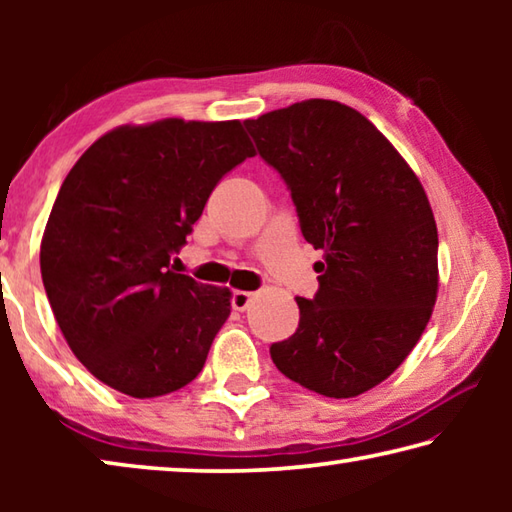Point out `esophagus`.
Segmentation results:
<instances>
[{
	"instance_id": "1",
	"label": "esophagus",
	"mask_w": 512,
	"mask_h": 512,
	"mask_svg": "<svg viewBox=\"0 0 512 512\" xmlns=\"http://www.w3.org/2000/svg\"><path fill=\"white\" fill-rule=\"evenodd\" d=\"M253 298L255 296L250 291H232V298H230L232 309H235V311H246L250 307V302H253Z\"/></svg>"
}]
</instances>
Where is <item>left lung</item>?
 Masks as SVG:
<instances>
[{
	"label": "left lung",
	"mask_w": 512,
	"mask_h": 512,
	"mask_svg": "<svg viewBox=\"0 0 512 512\" xmlns=\"http://www.w3.org/2000/svg\"><path fill=\"white\" fill-rule=\"evenodd\" d=\"M280 173L300 230L323 250L316 296L271 359L318 395L357 397L409 357L438 293V230L418 176L370 121L339 101L309 99L246 119Z\"/></svg>",
	"instance_id": "obj_1"
}]
</instances>
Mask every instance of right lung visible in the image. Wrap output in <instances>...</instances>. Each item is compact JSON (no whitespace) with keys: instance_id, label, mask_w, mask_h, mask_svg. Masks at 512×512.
<instances>
[{"instance_id":"add662e5","label":"right lung","mask_w":512,"mask_h":512,"mask_svg":"<svg viewBox=\"0 0 512 512\" xmlns=\"http://www.w3.org/2000/svg\"><path fill=\"white\" fill-rule=\"evenodd\" d=\"M253 155L237 119H162L106 133L67 173L42 235V284L103 384L144 400L203 370L230 289L173 273L171 259L216 183Z\"/></svg>"}]
</instances>
